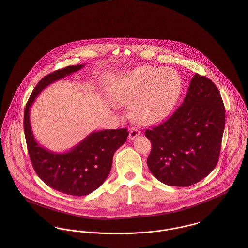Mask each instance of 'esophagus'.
I'll use <instances>...</instances> for the list:
<instances>
[{
	"instance_id": "esophagus-1",
	"label": "esophagus",
	"mask_w": 248,
	"mask_h": 248,
	"mask_svg": "<svg viewBox=\"0 0 248 248\" xmlns=\"http://www.w3.org/2000/svg\"><path fill=\"white\" fill-rule=\"evenodd\" d=\"M140 131L138 130L137 128H133L130 130V134H129V139L131 140H134L135 139H137L139 136H140Z\"/></svg>"
}]
</instances>
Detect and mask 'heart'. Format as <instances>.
<instances>
[{
	"label": "heart",
	"mask_w": 248,
	"mask_h": 248,
	"mask_svg": "<svg viewBox=\"0 0 248 248\" xmlns=\"http://www.w3.org/2000/svg\"><path fill=\"white\" fill-rule=\"evenodd\" d=\"M181 89L177 71L143 66L123 73L111 94L117 104L133 106L135 117L151 124L165 117L175 105Z\"/></svg>",
	"instance_id": "b5f03b06"
}]
</instances>
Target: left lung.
I'll return each instance as SVG.
<instances>
[{"mask_svg": "<svg viewBox=\"0 0 248 248\" xmlns=\"http://www.w3.org/2000/svg\"><path fill=\"white\" fill-rule=\"evenodd\" d=\"M224 124L225 110L217 88L196 73L177 110L145 132L152 143L147 159L151 173L171 186L201 181L217 163Z\"/></svg>", "mask_w": 248, "mask_h": 248, "instance_id": "obj_1", "label": "left lung"}]
</instances>
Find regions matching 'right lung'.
<instances>
[{
	"label": "right lung",
	"instance_id": "right-lung-1",
	"mask_svg": "<svg viewBox=\"0 0 248 248\" xmlns=\"http://www.w3.org/2000/svg\"><path fill=\"white\" fill-rule=\"evenodd\" d=\"M84 67L85 64L70 66L45 76L36 85L24 114L26 140L36 174L50 188L71 196L89 195L106 180L113 155L129 135L127 129L93 132L64 153L50 151L36 141L30 118L31 107L36 97L50 84Z\"/></svg>",
	"mask_w": 248,
	"mask_h": 248
}]
</instances>
